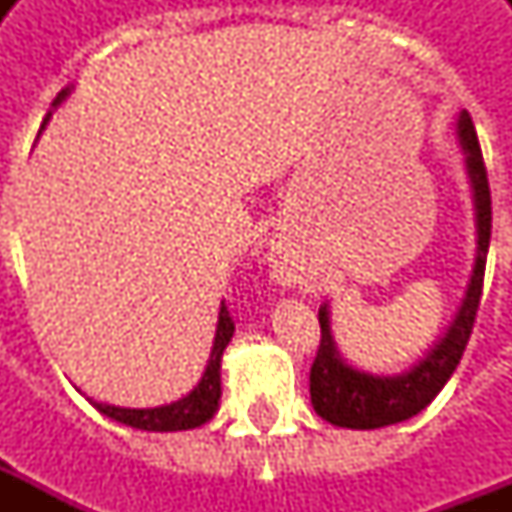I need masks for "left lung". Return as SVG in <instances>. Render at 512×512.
Listing matches in <instances>:
<instances>
[{
    "label": "left lung",
    "instance_id": "8db88e82",
    "mask_svg": "<svg viewBox=\"0 0 512 512\" xmlns=\"http://www.w3.org/2000/svg\"><path fill=\"white\" fill-rule=\"evenodd\" d=\"M458 136L466 150V167H469V180L474 189V208H477V260H474V274L466 299L447 334L430 348L419 365L400 376H370L345 365L329 329V310L321 307L318 312L321 345L310 367V395L318 417L337 428L373 430L419 414L450 381L472 337L474 318H477V307L483 296L485 255H488V241H491V189H488L483 150L477 142V131H474L469 112H461Z\"/></svg>",
    "mask_w": 512,
    "mask_h": 512
}]
</instances>
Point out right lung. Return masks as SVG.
Here are the masks:
<instances>
[{"mask_svg":"<svg viewBox=\"0 0 512 512\" xmlns=\"http://www.w3.org/2000/svg\"><path fill=\"white\" fill-rule=\"evenodd\" d=\"M68 95V90H62L57 98H54V106L60 104L62 98ZM51 115H46L49 120ZM43 120V126H46ZM235 332V323L230 318V310L222 301V310H219V323H216V337H213L211 359H208V367L202 373L200 384L191 389L189 395L180 397L169 406H156V408H120L109 406V403H95L93 406L106 414V417L117 419L123 425H131V428L139 430H156V433H167V430H189L200 428L208 419L216 414L219 408V397H222V354L230 337Z\"/></svg>","mask_w":512,"mask_h":512,"instance_id":"right-lung-1","label":"right lung"}]
</instances>
